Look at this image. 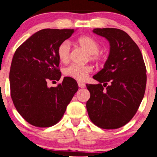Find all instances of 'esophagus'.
<instances>
[{
	"instance_id": "1",
	"label": "esophagus",
	"mask_w": 157,
	"mask_h": 157,
	"mask_svg": "<svg viewBox=\"0 0 157 157\" xmlns=\"http://www.w3.org/2000/svg\"><path fill=\"white\" fill-rule=\"evenodd\" d=\"M77 83H78V86L81 87V88H83V87H85V86H86V85H85V82H80V81H78Z\"/></svg>"
}]
</instances>
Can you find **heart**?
<instances>
[{
    "label": "heart",
    "instance_id": "obj_1",
    "mask_svg": "<svg viewBox=\"0 0 157 157\" xmlns=\"http://www.w3.org/2000/svg\"><path fill=\"white\" fill-rule=\"evenodd\" d=\"M76 43L79 47L90 54V59L91 60L98 62L103 61V56L98 52L100 50L99 43L92 37L80 36L77 39ZM57 56L59 61L62 63H66L69 61L70 57V47L68 42L64 41L60 44L57 49ZM93 66L90 64H71L64 69V75L75 80H84L88 76L89 73L93 71Z\"/></svg>",
    "mask_w": 157,
    "mask_h": 157
}]
</instances>
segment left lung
<instances>
[{
	"mask_svg": "<svg viewBox=\"0 0 157 157\" xmlns=\"http://www.w3.org/2000/svg\"><path fill=\"white\" fill-rule=\"evenodd\" d=\"M93 32L107 39L110 47L104 68L93 77L99 84L86 85L90 93L87 110L97 126L116 129L136 113L145 93L147 69L139 47L125 31L104 28Z\"/></svg>",
	"mask_w": 157,
	"mask_h": 157,
	"instance_id": "left-lung-1",
	"label": "left lung"
}]
</instances>
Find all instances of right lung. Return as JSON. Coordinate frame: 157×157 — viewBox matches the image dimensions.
Here are the masks:
<instances>
[{
  "mask_svg": "<svg viewBox=\"0 0 157 157\" xmlns=\"http://www.w3.org/2000/svg\"><path fill=\"white\" fill-rule=\"evenodd\" d=\"M74 29H45L37 31L16 50L9 73L10 96L25 121L46 128L57 124L78 90L76 80L64 77L57 87L61 72L57 49L70 38Z\"/></svg>",
  "mask_w": 157,
  "mask_h": 157,
  "instance_id": "1",
  "label": "right lung"
}]
</instances>
